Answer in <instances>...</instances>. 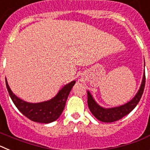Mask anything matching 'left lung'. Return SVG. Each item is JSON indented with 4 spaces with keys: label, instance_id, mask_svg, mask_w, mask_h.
Instances as JSON below:
<instances>
[{
    "label": "left lung",
    "instance_id": "left-lung-1",
    "mask_svg": "<svg viewBox=\"0 0 150 150\" xmlns=\"http://www.w3.org/2000/svg\"><path fill=\"white\" fill-rule=\"evenodd\" d=\"M146 83V76L145 72H144L143 81L140 86V88L139 89L138 92L135 97L132 99L131 101L127 103L126 104H124L120 107H115V108H111V109H104L103 107H100L98 104L95 101L91 94L88 91V106L91 113L95 116V118L104 122H112L117 121L120 120L125 116L128 114L131 111L134 110L137 104L140 101L143 93H144V87H145Z\"/></svg>",
    "mask_w": 150,
    "mask_h": 150
}]
</instances>
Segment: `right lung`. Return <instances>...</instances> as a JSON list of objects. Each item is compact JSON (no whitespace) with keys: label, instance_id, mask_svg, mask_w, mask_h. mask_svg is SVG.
<instances>
[{"label":"right lung","instance_id":"obj_1","mask_svg":"<svg viewBox=\"0 0 150 150\" xmlns=\"http://www.w3.org/2000/svg\"><path fill=\"white\" fill-rule=\"evenodd\" d=\"M74 84L75 81H73L64 86L52 100L38 104H30L17 98L11 91L6 80V88L9 95L17 109L30 120L40 123L52 122L55 121L61 116L65 107L69 93Z\"/></svg>","mask_w":150,"mask_h":150}]
</instances>
